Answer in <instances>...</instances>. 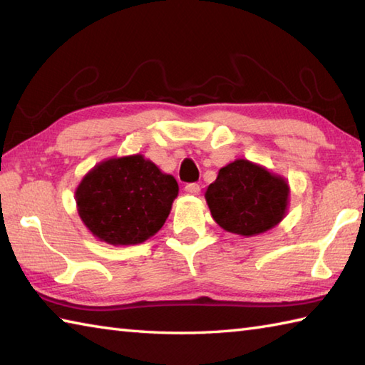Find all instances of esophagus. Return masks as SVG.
I'll return each mask as SVG.
<instances>
[{
  "label": "esophagus",
  "mask_w": 365,
  "mask_h": 365,
  "mask_svg": "<svg viewBox=\"0 0 365 365\" xmlns=\"http://www.w3.org/2000/svg\"><path fill=\"white\" fill-rule=\"evenodd\" d=\"M184 190L187 192V193H190V195H198L200 193V190H202V187H200L198 184H195V182H192V184H187L184 187Z\"/></svg>",
  "instance_id": "34e87169"
}]
</instances>
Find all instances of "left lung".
Segmentation results:
<instances>
[{
    "instance_id": "8db88e82",
    "label": "left lung",
    "mask_w": 365,
    "mask_h": 365,
    "mask_svg": "<svg viewBox=\"0 0 365 365\" xmlns=\"http://www.w3.org/2000/svg\"><path fill=\"white\" fill-rule=\"evenodd\" d=\"M212 219L228 233L244 237L279 225L289 203L284 176L247 159H236L219 170L205 192Z\"/></svg>"
}]
</instances>
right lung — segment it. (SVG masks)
<instances>
[{"label":"right lung","mask_w":365,"mask_h":365,"mask_svg":"<svg viewBox=\"0 0 365 365\" xmlns=\"http://www.w3.org/2000/svg\"><path fill=\"white\" fill-rule=\"evenodd\" d=\"M178 182L141 154L110 158L83 176L77 211L93 236L111 245L141 244L165 224Z\"/></svg>","instance_id":"right-lung-1"}]
</instances>
